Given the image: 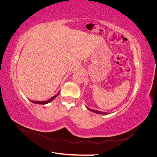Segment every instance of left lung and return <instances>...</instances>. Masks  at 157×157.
Returning <instances> with one entry per match:
<instances>
[{
  "instance_id": "8db88e82",
  "label": "left lung",
  "mask_w": 157,
  "mask_h": 157,
  "mask_svg": "<svg viewBox=\"0 0 157 157\" xmlns=\"http://www.w3.org/2000/svg\"><path fill=\"white\" fill-rule=\"evenodd\" d=\"M87 109H88V110H90V111H92L94 113H98V114H109L108 113H104V112H101V111H96V110H93V109H89L88 107H87Z\"/></svg>"
}]
</instances>
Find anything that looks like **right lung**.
<instances>
[{"mask_svg": "<svg viewBox=\"0 0 157 157\" xmlns=\"http://www.w3.org/2000/svg\"><path fill=\"white\" fill-rule=\"evenodd\" d=\"M59 95V93L58 94H57L56 96H53V97H52L51 98H50L48 100H46V101H31V100H30L31 102H33V103H36V104H42V105H44V104H46V103H48L49 102H50L51 101H52L53 100V99H54V98H56L57 96H58Z\"/></svg>", "mask_w": 157, "mask_h": 157, "instance_id": "right-lung-1", "label": "right lung"}]
</instances>
